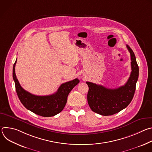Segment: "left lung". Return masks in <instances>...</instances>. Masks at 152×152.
Masks as SVG:
<instances>
[{"instance_id":"8db88e82","label":"left lung","mask_w":152,"mask_h":152,"mask_svg":"<svg viewBox=\"0 0 152 152\" xmlns=\"http://www.w3.org/2000/svg\"><path fill=\"white\" fill-rule=\"evenodd\" d=\"M131 53L132 72L126 83L115 89L107 88L101 85L86 82L89 90L87 100L91 110L102 115H112L124 108L131 102L136 89L139 76V68L135 54L128 45Z\"/></svg>"}]
</instances>
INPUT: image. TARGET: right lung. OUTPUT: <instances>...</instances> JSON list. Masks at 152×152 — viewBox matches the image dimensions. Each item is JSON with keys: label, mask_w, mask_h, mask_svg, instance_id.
<instances>
[{"label": "right lung", "mask_w": 152, "mask_h": 152, "mask_svg": "<svg viewBox=\"0 0 152 152\" xmlns=\"http://www.w3.org/2000/svg\"><path fill=\"white\" fill-rule=\"evenodd\" d=\"M14 64L12 77L15 82L17 96L23 106L28 110L42 117H52L61 113L66 104L67 97L75 86L79 83L78 79L61 85L58 91L49 96H36L25 90L21 87L16 77Z\"/></svg>", "instance_id": "obj_1"}]
</instances>
